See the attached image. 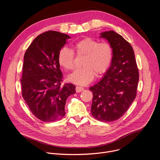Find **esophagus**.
I'll return each instance as SVG.
<instances>
[{
	"label": "esophagus",
	"mask_w": 160,
	"mask_h": 160,
	"mask_svg": "<svg viewBox=\"0 0 160 160\" xmlns=\"http://www.w3.org/2000/svg\"><path fill=\"white\" fill-rule=\"evenodd\" d=\"M83 90H84V88L82 87H79V86L76 87V92H82V91H83Z\"/></svg>",
	"instance_id": "esophagus-1"
}]
</instances>
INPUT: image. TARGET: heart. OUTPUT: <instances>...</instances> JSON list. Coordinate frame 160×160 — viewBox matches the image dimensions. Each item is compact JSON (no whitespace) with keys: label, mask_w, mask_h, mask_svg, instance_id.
I'll return each mask as SVG.
<instances>
[{"label":"heart","mask_w":160,"mask_h":160,"mask_svg":"<svg viewBox=\"0 0 160 160\" xmlns=\"http://www.w3.org/2000/svg\"><path fill=\"white\" fill-rule=\"evenodd\" d=\"M84 56L82 69L75 71L68 77V80L80 85H86L92 82L95 75L99 77L104 74L109 68L112 59V48L106 42L85 38L77 42L72 51L67 48H62L58 54L59 64L66 70L75 68V58Z\"/></svg>","instance_id":"heart-1"}]
</instances>
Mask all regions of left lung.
<instances>
[{"label":"left lung","mask_w":160,"mask_h":160,"mask_svg":"<svg viewBox=\"0 0 160 160\" xmlns=\"http://www.w3.org/2000/svg\"><path fill=\"white\" fill-rule=\"evenodd\" d=\"M100 35L112 46V59L101 81L89 88L93 93L91 114L99 121L111 122L121 118L135 99L139 74L131 45L114 31Z\"/></svg>","instance_id":"obj_1"}]
</instances>
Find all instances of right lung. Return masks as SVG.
<instances>
[{"label":"right lung","mask_w":160,"mask_h":160,"mask_svg":"<svg viewBox=\"0 0 160 160\" xmlns=\"http://www.w3.org/2000/svg\"><path fill=\"white\" fill-rule=\"evenodd\" d=\"M69 38L58 32H44L34 39L24 55L22 96L33 115L43 122L61 119L67 98L76 92L72 83L61 85L58 54Z\"/></svg>","instance_id":"right-lung-1"}]
</instances>
